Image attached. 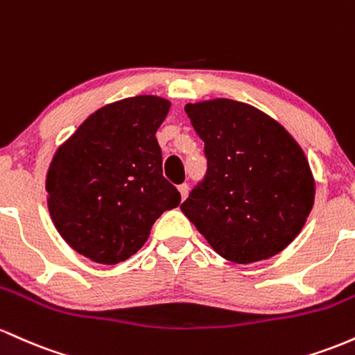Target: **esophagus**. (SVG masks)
I'll use <instances>...</instances> for the list:
<instances>
[{"label": "esophagus", "mask_w": 355, "mask_h": 355, "mask_svg": "<svg viewBox=\"0 0 355 355\" xmlns=\"http://www.w3.org/2000/svg\"><path fill=\"white\" fill-rule=\"evenodd\" d=\"M178 189H179V193H181V198H182V199H186V198H188V193H189V186L186 184V182H182V184H179V186H178Z\"/></svg>", "instance_id": "34e87169"}]
</instances>
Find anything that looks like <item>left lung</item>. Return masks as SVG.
<instances>
[{
    "instance_id": "1",
    "label": "left lung",
    "mask_w": 355,
    "mask_h": 355,
    "mask_svg": "<svg viewBox=\"0 0 355 355\" xmlns=\"http://www.w3.org/2000/svg\"><path fill=\"white\" fill-rule=\"evenodd\" d=\"M184 110L205 142L208 169L182 213L214 252L234 263L280 253L304 228L315 196L302 147L248 103L214 98Z\"/></svg>"
}]
</instances>
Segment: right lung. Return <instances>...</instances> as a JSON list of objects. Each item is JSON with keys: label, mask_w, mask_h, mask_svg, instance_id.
Listing matches in <instances>:
<instances>
[{"label": "right lung", "mask_w": 355, "mask_h": 355, "mask_svg": "<svg viewBox=\"0 0 355 355\" xmlns=\"http://www.w3.org/2000/svg\"><path fill=\"white\" fill-rule=\"evenodd\" d=\"M171 103L139 95L102 107L55 153L49 209L71 248L102 265L142 248L154 221L181 202L162 176L156 132Z\"/></svg>", "instance_id": "right-lung-1"}]
</instances>
